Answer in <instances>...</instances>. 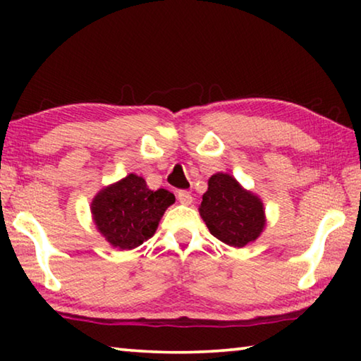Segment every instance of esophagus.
I'll use <instances>...</instances> for the list:
<instances>
[{
    "mask_svg": "<svg viewBox=\"0 0 361 361\" xmlns=\"http://www.w3.org/2000/svg\"><path fill=\"white\" fill-rule=\"evenodd\" d=\"M176 197H178V202L183 205H189L192 202V195L189 191H178Z\"/></svg>",
    "mask_w": 361,
    "mask_h": 361,
    "instance_id": "34e87169",
    "label": "esophagus"
}]
</instances>
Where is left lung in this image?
I'll return each instance as SVG.
<instances>
[{"instance_id":"obj_1","label":"left lung","mask_w":361,"mask_h":361,"mask_svg":"<svg viewBox=\"0 0 361 361\" xmlns=\"http://www.w3.org/2000/svg\"><path fill=\"white\" fill-rule=\"evenodd\" d=\"M199 212L210 234L235 248L255 242L266 226L261 199L229 173L212 175Z\"/></svg>"}]
</instances>
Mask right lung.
<instances>
[{
  "mask_svg": "<svg viewBox=\"0 0 361 361\" xmlns=\"http://www.w3.org/2000/svg\"><path fill=\"white\" fill-rule=\"evenodd\" d=\"M175 195L167 189L151 191L135 173L103 188L90 205L94 223L109 245L132 250L154 235Z\"/></svg>",
  "mask_w": 361,
  "mask_h": 361,
  "instance_id": "add662e5",
  "label": "right lung"
}]
</instances>
